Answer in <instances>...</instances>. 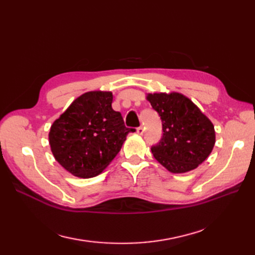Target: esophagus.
I'll return each mask as SVG.
<instances>
[{
    "label": "esophagus",
    "mask_w": 255,
    "mask_h": 255,
    "mask_svg": "<svg viewBox=\"0 0 255 255\" xmlns=\"http://www.w3.org/2000/svg\"><path fill=\"white\" fill-rule=\"evenodd\" d=\"M137 133L139 135H142L144 133V128L142 126H140L139 128H137Z\"/></svg>",
    "instance_id": "obj_1"
}]
</instances>
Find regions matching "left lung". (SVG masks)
Here are the masks:
<instances>
[{"label":"left lung","mask_w":255,"mask_h":255,"mask_svg":"<svg viewBox=\"0 0 255 255\" xmlns=\"http://www.w3.org/2000/svg\"><path fill=\"white\" fill-rule=\"evenodd\" d=\"M146 100L163 125V136L152 145L153 156L172 173L194 170L215 145L213 123L192 101L179 92L148 94Z\"/></svg>","instance_id":"8db88e82"}]
</instances>
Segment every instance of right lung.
<instances>
[{"instance_id": "obj_1", "label": "right lung", "mask_w": 255, "mask_h": 255, "mask_svg": "<svg viewBox=\"0 0 255 255\" xmlns=\"http://www.w3.org/2000/svg\"><path fill=\"white\" fill-rule=\"evenodd\" d=\"M110 91H89L76 98L53 122L49 141L54 157L71 174L89 179L101 173L119 153L129 132L112 107Z\"/></svg>"}]
</instances>
